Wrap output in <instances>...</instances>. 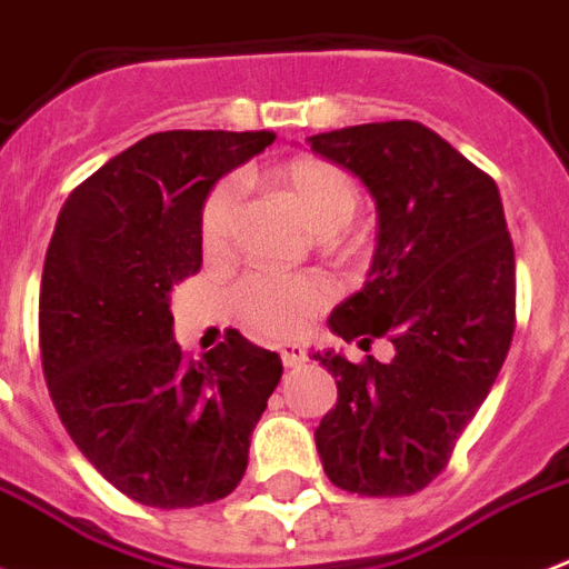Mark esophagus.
<instances>
[{
  "instance_id": "esophagus-1",
  "label": "esophagus",
  "mask_w": 569,
  "mask_h": 569,
  "mask_svg": "<svg viewBox=\"0 0 569 569\" xmlns=\"http://www.w3.org/2000/svg\"><path fill=\"white\" fill-rule=\"evenodd\" d=\"M280 360H283L286 369H295V366H301L307 360V351L301 346H295V342H286V346H280Z\"/></svg>"
}]
</instances>
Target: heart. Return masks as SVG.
Returning a JSON list of instances; mask_svg holds the SVG:
<instances>
[{"instance_id": "1", "label": "heart", "mask_w": 569, "mask_h": 569, "mask_svg": "<svg viewBox=\"0 0 569 569\" xmlns=\"http://www.w3.org/2000/svg\"><path fill=\"white\" fill-rule=\"evenodd\" d=\"M268 186L303 214V221L325 239L351 223L360 209V186L346 168L319 159L298 156L277 164L268 173ZM239 214V186L218 182L200 209V244L206 257H227L232 244V227ZM333 298V286L319 271L303 274H250L232 292V310L241 325L259 337H292L312 312Z\"/></svg>"}]
</instances>
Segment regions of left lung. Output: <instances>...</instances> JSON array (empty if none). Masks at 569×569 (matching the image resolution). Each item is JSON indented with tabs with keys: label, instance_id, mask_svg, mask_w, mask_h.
<instances>
[{
	"label": "left lung",
	"instance_id": "left-lung-1",
	"mask_svg": "<svg viewBox=\"0 0 569 569\" xmlns=\"http://www.w3.org/2000/svg\"><path fill=\"white\" fill-rule=\"evenodd\" d=\"M310 147L360 177L378 206L369 280L330 312V330L396 346L389 363L312 355L339 389L316 449L348 493L410 496L446 469L511 348L517 271L502 197L416 120L333 129Z\"/></svg>",
	"mask_w": 569,
	"mask_h": 569
}]
</instances>
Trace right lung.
<instances>
[{
  "label": "right lung",
  "instance_id": "obj_1",
  "mask_svg": "<svg viewBox=\"0 0 569 569\" xmlns=\"http://www.w3.org/2000/svg\"><path fill=\"white\" fill-rule=\"evenodd\" d=\"M274 132L141 138L67 197L40 280V363L58 419L111 487L197 508L239 487L250 433L283 375L227 330L203 360L173 339L171 292L203 266L200 209Z\"/></svg>",
  "mask_w": 569,
  "mask_h": 569
}]
</instances>
